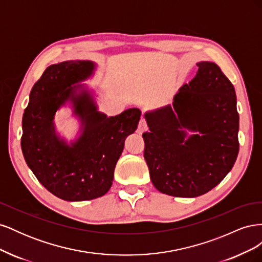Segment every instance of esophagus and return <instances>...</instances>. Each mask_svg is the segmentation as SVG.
Returning a JSON list of instances; mask_svg holds the SVG:
<instances>
[{"mask_svg":"<svg viewBox=\"0 0 262 262\" xmlns=\"http://www.w3.org/2000/svg\"><path fill=\"white\" fill-rule=\"evenodd\" d=\"M147 130V124L146 121L144 120L143 118H141V120L139 121V125H138V132L139 133H143L144 131Z\"/></svg>","mask_w":262,"mask_h":262,"instance_id":"obj_1","label":"esophagus"}]
</instances>
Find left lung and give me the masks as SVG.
Returning <instances> with one entry per match:
<instances>
[{"label":"left lung","instance_id":"obj_1","mask_svg":"<svg viewBox=\"0 0 262 262\" xmlns=\"http://www.w3.org/2000/svg\"><path fill=\"white\" fill-rule=\"evenodd\" d=\"M196 75L172 105L144 115V158L162 193L194 198L209 192L233 168L238 155L239 116L231 81L213 62H199ZM187 130L196 132L187 137Z\"/></svg>","mask_w":262,"mask_h":262}]
</instances>
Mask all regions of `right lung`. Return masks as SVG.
<instances>
[{"label":"right lung","mask_w":262,"mask_h":262,"mask_svg":"<svg viewBox=\"0 0 262 262\" xmlns=\"http://www.w3.org/2000/svg\"><path fill=\"white\" fill-rule=\"evenodd\" d=\"M94 70L95 63L82 60L48 67L31 89L23 116L20 144L28 167L62 200H93L108 192L124 141L141 117L138 108L115 117L99 113L91 92L78 84ZM67 101L82 121V134L70 146L56 136L53 123L54 114Z\"/></svg>","instance_id":"add662e5"}]
</instances>
